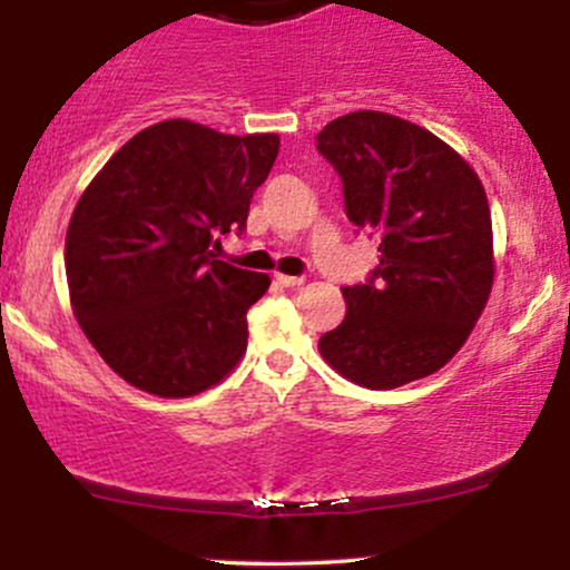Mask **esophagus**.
<instances>
[{
	"label": "esophagus",
	"instance_id": "esophagus-1",
	"mask_svg": "<svg viewBox=\"0 0 570 570\" xmlns=\"http://www.w3.org/2000/svg\"><path fill=\"white\" fill-rule=\"evenodd\" d=\"M276 281L281 286H289V289H294V286H303L305 278L303 276H284V273H278Z\"/></svg>",
	"mask_w": 570,
	"mask_h": 570
}]
</instances>
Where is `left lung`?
<instances>
[{
  "instance_id": "left-lung-1",
  "label": "left lung",
  "mask_w": 570,
  "mask_h": 570,
  "mask_svg": "<svg viewBox=\"0 0 570 570\" xmlns=\"http://www.w3.org/2000/svg\"><path fill=\"white\" fill-rule=\"evenodd\" d=\"M316 139L343 179L353 227L381 235V265L367 284L345 286L343 324L318 351L372 391L434 375L472 335L493 289L485 187L450 144L394 115H343Z\"/></svg>"
}]
</instances>
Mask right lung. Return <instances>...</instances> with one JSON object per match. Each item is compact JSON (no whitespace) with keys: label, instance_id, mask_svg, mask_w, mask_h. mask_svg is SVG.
<instances>
[{"label":"right lung","instance_id":"obj_1","mask_svg":"<svg viewBox=\"0 0 570 570\" xmlns=\"http://www.w3.org/2000/svg\"><path fill=\"white\" fill-rule=\"evenodd\" d=\"M276 134L233 136L193 120L139 130L77 200L67 230L69 299L98 356L134 389L185 399L246 353V311L265 273L214 259L244 230Z\"/></svg>","mask_w":570,"mask_h":570}]
</instances>
